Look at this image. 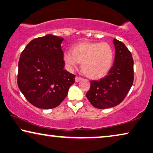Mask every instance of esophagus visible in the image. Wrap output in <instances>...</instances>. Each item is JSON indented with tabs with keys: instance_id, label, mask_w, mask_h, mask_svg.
I'll return each instance as SVG.
<instances>
[{
	"instance_id": "1",
	"label": "esophagus",
	"mask_w": 153,
	"mask_h": 153,
	"mask_svg": "<svg viewBox=\"0 0 153 153\" xmlns=\"http://www.w3.org/2000/svg\"><path fill=\"white\" fill-rule=\"evenodd\" d=\"M82 79L81 77H79V76H76V78H75V81L76 82H79Z\"/></svg>"
}]
</instances>
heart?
I'll use <instances>...</instances> for the list:
<instances>
[{
  "instance_id": "b5f03b06",
  "label": "heart",
  "mask_w": 153,
  "mask_h": 153,
  "mask_svg": "<svg viewBox=\"0 0 153 153\" xmlns=\"http://www.w3.org/2000/svg\"><path fill=\"white\" fill-rule=\"evenodd\" d=\"M63 59L70 70L81 63V69L88 77L98 79L105 76L111 68L114 52L107 43L83 42L74 46L72 52L64 53Z\"/></svg>"
}]
</instances>
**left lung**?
I'll list each match as a JSON object with an SVG mask.
<instances>
[{"instance_id": "left-lung-1", "label": "left lung", "mask_w": 153, "mask_h": 153, "mask_svg": "<svg viewBox=\"0 0 153 153\" xmlns=\"http://www.w3.org/2000/svg\"><path fill=\"white\" fill-rule=\"evenodd\" d=\"M115 58L108 75L90 81L86 97L94 107L105 109L122 102L134 81V61L131 52L122 42L114 39Z\"/></svg>"}]
</instances>
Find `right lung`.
<instances>
[{"mask_svg": "<svg viewBox=\"0 0 153 153\" xmlns=\"http://www.w3.org/2000/svg\"><path fill=\"white\" fill-rule=\"evenodd\" d=\"M63 38L48 34L33 39L22 52L17 83L26 99L35 107L52 109L59 105L75 81L64 70Z\"/></svg>", "mask_w": 153, "mask_h": 153, "instance_id": "1", "label": "right lung"}]
</instances>
